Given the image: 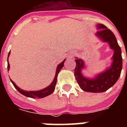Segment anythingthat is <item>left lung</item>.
Wrapping results in <instances>:
<instances>
[{"mask_svg": "<svg viewBox=\"0 0 127 127\" xmlns=\"http://www.w3.org/2000/svg\"><path fill=\"white\" fill-rule=\"evenodd\" d=\"M96 26L99 30L95 33V35L103 42L108 43L114 53L110 67L107 68L106 70L101 73L97 74L94 78L84 76L82 73V70L84 68L83 60L76 58V65L74 69L76 80L80 88L87 92L100 93L107 90L118 80L123 67L121 49L113 33L103 24H99Z\"/></svg>", "mask_w": 127, "mask_h": 127, "instance_id": "8db88e82", "label": "left lung"}]
</instances>
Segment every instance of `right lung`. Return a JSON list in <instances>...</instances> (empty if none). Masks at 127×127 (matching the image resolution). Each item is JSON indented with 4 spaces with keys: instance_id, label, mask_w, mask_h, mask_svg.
Returning a JSON list of instances; mask_svg holds the SVG:
<instances>
[{
    "instance_id": "add662e5",
    "label": "right lung",
    "mask_w": 127,
    "mask_h": 127,
    "mask_svg": "<svg viewBox=\"0 0 127 127\" xmlns=\"http://www.w3.org/2000/svg\"><path fill=\"white\" fill-rule=\"evenodd\" d=\"M10 54V52H9L8 55V59H7V61H8V71L10 69V64H9L8 63V57ZM65 61V60H64L61 63L57 66V70H56V74L55 76V78H54L53 81L52 82V83L47 86V88H45L41 90L38 91H26L24 90H22L21 88H20L19 87H18L16 85V84L14 82L10 79L11 82L12 83V84L14 85V86L15 87V88L19 92L22 94V95H25L26 97H32V98H43V97H45L47 96V95H49L53 92L55 89V86L56 84H57V76L58 74L59 73L60 70L62 69V68L64 66V63Z\"/></svg>"
}]
</instances>
